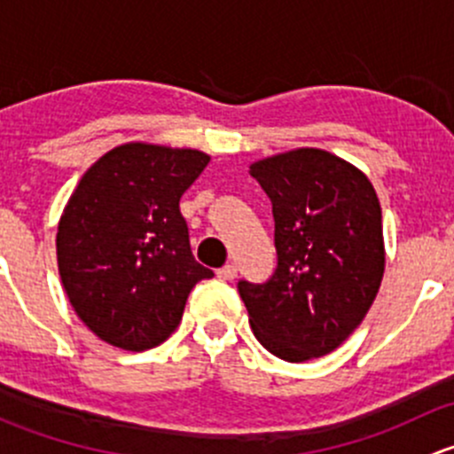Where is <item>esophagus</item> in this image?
<instances>
[{"label":"esophagus","mask_w":454,"mask_h":454,"mask_svg":"<svg viewBox=\"0 0 454 454\" xmlns=\"http://www.w3.org/2000/svg\"><path fill=\"white\" fill-rule=\"evenodd\" d=\"M217 277L222 278V281H232V278L237 277V265L235 263H226L223 268L217 270Z\"/></svg>","instance_id":"34e87169"}]
</instances>
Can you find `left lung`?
<instances>
[{
  "label": "left lung",
  "instance_id": "8db88e82",
  "mask_svg": "<svg viewBox=\"0 0 454 454\" xmlns=\"http://www.w3.org/2000/svg\"><path fill=\"white\" fill-rule=\"evenodd\" d=\"M272 201L277 268L237 283L256 340L287 363L320 358L363 323L384 274L382 210L364 173L323 149L250 167Z\"/></svg>",
  "mask_w": 454,
  "mask_h": 454
}]
</instances>
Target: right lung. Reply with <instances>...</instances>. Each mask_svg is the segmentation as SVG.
<instances>
[{
    "label": "right lung",
    "instance_id": "1",
    "mask_svg": "<svg viewBox=\"0 0 454 454\" xmlns=\"http://www.w3.org/2000/svg\"><path fill=\"white\" fill-rule=\"evenodd\" d=\"M195 149L129 142L87 168L57 232L63 287L76 316L127 351L167 340L195 283L213 270L191 253L180 198L208 164Z\"/></svg>",
    "mask_w": 454,
    "mask_h": 454
}]
</instances>
